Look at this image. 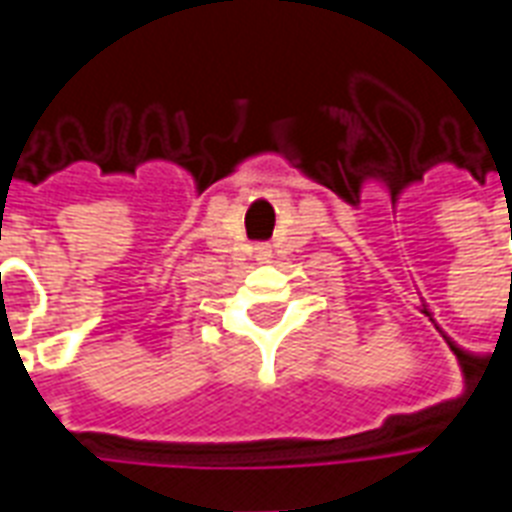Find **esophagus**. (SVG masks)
I'll use <instances>...</instances> for the list:
<instances>
[{
	"label": "esophagus",
	"mask_w": 512,
	"mask_h": 512,
	"mask_svg": "<svg viewBox=\"0 0 512 512\" xmlns=\"http://www.w3.org/2000/svg\"><path fill=\"white\" fill-rule=\"evenodd\" d=\"M255 255H257V260H268V257H271V249H268V247H257Z\"/></svg>",
	"instance_id": "obj_1"
}]
</instances>
